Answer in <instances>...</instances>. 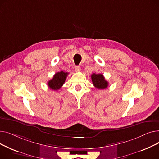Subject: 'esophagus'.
I'll return each mask as SVG.
<instances>
[{
  "instance_id": "esophagus-1",
  "label": "esophagus",
  "mask_w": 159,
  "mask_h": 159,
  "mask_svg": "<svg viewBox=\"0 0 159 159\" xmlns=\"http://www.w3.org/2000/svg\"><path fill=\"white\" fill-rule=\"evenodd\" d=\"M75 70L76 71H80V68L79 66H76L75 67Z\"/></svg>"
}]
</instances>
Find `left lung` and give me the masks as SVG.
Masks as SVG:
<instances>
[{
  "mask_svg": "<svg viewBox=\"0 0 159 159\" xmlns=\"http://www.w3.org/2000/svg\"><path fill=\"white\" fill-rule=\"evenodd\" d=\"M93 86L100 89H103L108 86V82L105 80L102 74L93 73L91 76Z\"/></svg>",
  "mask_w": 159,
  "mask_h": 159,
  "instance_id": "8db88e82",
  "label": "left lung"
}]
</instances>
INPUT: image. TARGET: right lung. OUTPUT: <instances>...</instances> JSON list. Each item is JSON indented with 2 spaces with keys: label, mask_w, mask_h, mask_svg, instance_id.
<instances>
[{
  "label": "right lung",
  "mask_w": 159,
  "mask_h": 159,
  "mask_svg": "<svg viewBox=\"0 0 159 159\" xmlns=\"http://www.w3.org/2000/svg\"><path fill=\"white\" fill-rule=\"evenodd\" d=\"M68 75V73L64 72L62 71L56 73L54 75L53 79L48 82V87L54 91L59 89L64 84Z\"/></svg>",
  "instance_id": "obj_1"
}]
</instances>
